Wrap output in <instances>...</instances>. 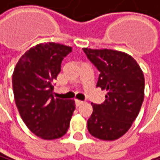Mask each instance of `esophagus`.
<instances>
[{
  "mask_svg": "<svg viewBox=\"0 0 160 160\" xmlns=\"http://www.w3.org/2000/svg\"><path fill=\"white\" fill-rule=\"evenodd\" d=\"M75 103H76V107H79L81 104L83 103V102H82V101H79V100H76V101H75Z\"/></svg>",
  "mask_w": 160,
  "mask_h": 160,
  "instance_id": "obj_1",
  "label": "esophagus"
}]
</instances>
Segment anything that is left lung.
Returning <instances> with one entry per match:
<instances>
[{
    "label": "left lung",
    "instance_id": "left-lung-1",
    "mask_svg": "<svg viewBox=\"0 0 160 160\" xmlns=\"http://www.w3.org/2000/svg\"><path fill=\"white\" fill-rule=\"evenodd\" d=\"M82 50L100 71L97 86L107 91L102 103H92L88 132L101 140H116L130 130L140 111L145 88L143 72L126 52L108 49Z\"/></svg>",
    "mask_w": 160,
    "mask_h": 160
}]
</instances>
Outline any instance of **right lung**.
<instances>
[{
    "mask_svg": "<svg viewBox=\"0 0 160 160\" xmlns=\"http://www.w3.org/2000/svg\"><path fill=\"white\" fill-rule=\"evenodd\" d=\"M71 52V47L58 43H41L23 54L13 71L16 107L29 131L42 139L63 136L76 108L74 100L52 97L53 81Z\"/></svg>",
    "mask_w": 160,
    "mask_h": 160,
    "instance_id": "add662e5",
    "label": "right lung"
}]
</instances>
